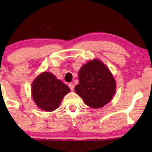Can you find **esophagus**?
Here are the masks:
<instances>
[{
	"label": "esophagus",
	"mask_w": 152,
	"mask_h": 152,
	"mask_svg": "<svg viewBox=\"0 0 152 152\" xmlns=\"http://www.w3.org/2000/svg\"><path fill=\"white\" fill-rule=\"evenodd\" d=\"M68 86H69V87H70V89L72 90V91L74 90V85H73V84H69Z\"/></svg>",
	"instance_id": "1"
}]
</instances>
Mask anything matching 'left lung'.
Returning <instances> with one entry per match:
<instances>
[{"mask_svg":"<svg viewBox=\"0 0 152 152\" xmlns=\"http://www.w3.org/2000/svg\"><path fill=\"white\" fill-rule=\"evenodd\" d=\"M76 93L86 105L99 109L108 104L115 93V81L111 72L99 59L89 61L79 71Z\"/></svg>","mask_w":152,"mask_h":152,"instance_id":"8db88e82","label":"left lung"}]
</instances>
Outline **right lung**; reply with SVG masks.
Masks as SVG:
<instances>
[{
	"instance_id": "1",
	"label": "right lung",
	"mask_w": 152,
	"mask_h": 152,
	"mask_svg": "<svg viewBox=\"0 0 152 152\" xmlns=\"http://www.w3.org/2000/svg\"><path fill=\"white\" fill-rule=\"evenodd\" d=\"M70 88L49 72H43L34 80L31 95L36 105L44 111L51 112L60 105Z\"/></svg>"
}]
</instances>
